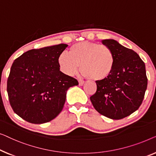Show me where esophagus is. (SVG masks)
I'll use <instances>...</instances> for the list:
<instances>
[{
    "mask_svg": "<svg viewBox=\"0 0 156 156\" xmlns=\"http://www.w3.org/2000/svg\"><path fill=\"white\" fill-rule=\"evenodd\" d=\"M84 83H85V81L84 80H79V85H80V86H82V85H84Z\"/></svg>",
    "mask_w": 156,
    "mask_h": 156,
    "instance_id": "esophagus-1",
    "label": "esophagus"
}]
</instances>
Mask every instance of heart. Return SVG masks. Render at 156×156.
<instances>
[{
  "instance_id": "heart-1",
  "label": "heart",
  "mask_w": 156,
  "mask_h": 156,
  "mask_svg": "<svg viewBox=\"0 0 156 156\" xmlns=\"http://www.w3.org/2000/svg\"><path fill=\"white\" fill-rule=\"evenodd\" d=\"M58 63L61 71L68 76L77 73L80 65L83 75L90 80H102L112 73L115 57L106 45L82 41L72 46L69 54L62 52L58 56Z\"/></svg>"
}]
</instances>
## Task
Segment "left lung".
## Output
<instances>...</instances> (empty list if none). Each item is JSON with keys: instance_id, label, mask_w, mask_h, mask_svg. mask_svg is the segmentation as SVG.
Listing matches in <instances>:
<instances>
[{"instance_id": "obj_1", "label": "left lung", "mask_w": 156, "mask_h": 156, "mask_svg": "<svg viewBox=\"0 0 156 156\" xmlns=\"http://www.w3.org/2000/svg\"><path fill=\"white\" fill-rule=\"evenodd\" d=\"M115 57L114 70L108 78L95 81L97 91L90 97L98 112L112 119H121L136 111L147 88L145 63L134 51L114 39H104Z\"/></svg>"}]
</instances>
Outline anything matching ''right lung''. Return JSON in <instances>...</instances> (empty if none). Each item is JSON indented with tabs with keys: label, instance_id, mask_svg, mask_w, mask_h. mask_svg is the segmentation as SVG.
I'll return each mask as SVG.
<instances>
[{
	"label": "right lung",
	"instance_id": "1",
	"mask_svg": "<svg viewBox=\"0 0 156 156\" xmlns=\"http://www.w3.org/2000/svg\"><path fill=\"white\" fill-rule=\"evenodd\" d=\"M68 47L60 44L25 52L13 62L7 92L13 111L32 124L54 119L63 109L69 87L76 79L60 71L58 56Z\"/></svg>",
	"mask_w": 156,
	"mask_h": 156
}]
</instances>
